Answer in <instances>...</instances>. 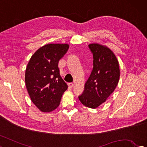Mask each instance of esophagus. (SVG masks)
I'll return each mask as SVG.
<instances>
[{
    "label": "esophagus",
    "instance_id": "obj_1",
    "mask_svg": "<svg viewBox=\"0 0 147 147\" xmlns=\"http://www.w3.org/2000/svg\"><path fill=\"white\" fill-rule=\"evenodd\" d=\"M68 86H69V88H73V87H74V84H73L72 83H68Z\"/></svg>",
    "mask_w": 147,
    "mask_h": 147
}]
</instances>
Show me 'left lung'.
I'll return each mask as SVG.
<instances>
[{"instance_id":"obj_1","label":"left lung","mask_w":147,"mask_h":147,"mask_svg":"<svg viewBox=\"0 0 147 147\" xmlns=\"http://www.w3.org/2000/svg\"><path fill=\"white\" fill-rule=\"evenodd\" d=\"M88 47L93 55V68L78 99L84 106L95 109L116 89L120 69L116 56L109 47L98 43H92Z\"/></svg>"}]
</instances>
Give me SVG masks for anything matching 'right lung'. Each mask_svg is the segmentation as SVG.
<instances>
[{"label": "right lung", "mask_w": 147, "mask_h": 147, "mask_svg": "<svg viewBox=\"0 0 147 147\" xmlns=\"http://www.w3.org/2000/svg\"><path fill=\"white\" fill-rule=\"evenodd\" d=\"M68 44H47L31 56L25 71V84L31 101L42 112L53 111L60 105L68 86L59 74L58 63Z\"/></svg>", "instance_id": "add662e5"}]
</instances>
